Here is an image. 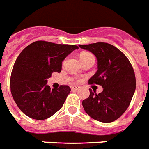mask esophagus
I'll return each instance as SVG.
<instances>
[{
    "mask_svg": "<svg viewBox=\"0 0 149 149\" xmlns=\"http://www.w3.org/2000/svg\"><path fill=\"white\" fill-rule=\"evenodd\" d=\"M80 88H81V87H80L79 86H72V87H71L72 91H77V90H79Z\"/></svg>",
    "mask_w": 149,
    "mask_h": 149,
    "instance_id": "1",
    "label": "esophagus"
}]
</instances>
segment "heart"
<instances>
[{"label":"heart","mask_w":149,"mask_h":149,"mask_svg":"<svg viewBox=\"0 0 149 149\" xmlns=\"http://www.w3.org/2000/svg\"><path fill=\"white\" fill-rule=\"evenodd\" d=\"M89 57H93V56L89 53H82L81 54V56H80V59L81 60V59H87V58H89Z\"/></svg>","instance_id":"1"}]
</instances>
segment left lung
<instances>
[{"instance_id": "1", "label": "left lung", "mask_w": 149, "mask_h": 149, "mask_svg": "<svg viewBox=\"0 0 149 149\" xmlns=\"http://www.w3.org/2000/svg\"><path fill=\"white\" fill-rule=\"evenodd\" d=\"M79 47L91 52L97 59V71L89 84L103 88L99 94L90 89V96L82 102L84 109L98 121H114L127 109L135 92L133 67L124 53L111 44L99 42Z\"/></svg>"}]
</instances>
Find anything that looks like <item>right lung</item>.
<instances>
[{
  "instance_id": "right-lung-1",
  "label": "right lung",
  "mask_w": 149,
  "mask_h": 149,
  "mask_svg": "<svg viewBox=\"0 0 149 149\" xmlns=\"http://www.w3.org/2000/svg\"><path fill=\"white\" fill-rule=\"evenodd\" d=\"M76 49V45L38 40L20 53L11 73L10 90L14 101L25 115L45 120L62 107L71 89L66 85L50 89L47 78L53 72H61L62 61Z\"/></svg>"
}]
</instances>
